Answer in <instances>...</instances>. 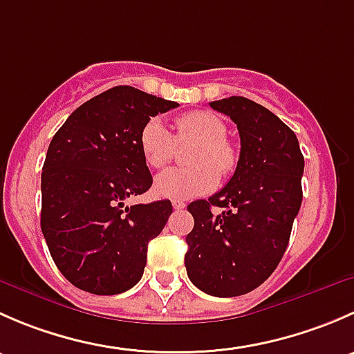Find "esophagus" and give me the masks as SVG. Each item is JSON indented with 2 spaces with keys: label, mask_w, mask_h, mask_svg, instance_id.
Masks as SVG:
<instances>
[{
  "label": "esophagus",
  "mask_w": 354,
  "mask_h": 354,
  "mask_svg": "<svg viewBox=\"0 0 354 354\" xmlns=\"http://www.w3.org/2000/svg\"><path fill=\"white\" fill-rule=\"evenodd\" d=\"M173 207L176 210H181V209H185V207H187V203H185L183 200H173Z\"/></svg>",
  "instance_id": "obj_1"
}]
</instances>
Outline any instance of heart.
<instances>
[{"label": "heart", "mask_w": 354, "mask_h": 354, "mask_svg": "<svg viewBox=\"0 0 354 354\" xmlns=\"http://www.w3.org/2000/svg\"><path fill=\"white\" fill-rule=\"evenodd\" d=\"M226 123L209 111H192L176 118V135L160 118H151L142 127L138 147L145 164L162 169L173 159L176 144H197L192 151L194 167H173L160 173L154 181L157 197L188 200L210 194L219 183L220 174H230L236 167L238 156L226 140Z\"/></svg>", "instance_id": "heart-1"}]
</instances>
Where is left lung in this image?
I'll use <instances>...</instances> for the list:
<instances>
[{"mask_svg":"<svg viewBox=\"0 0 354 354\" xmlns=\"http://www.w3.org/2000/svg\"><path fill=\"white\" fill-rule=\"evenodd\" d=\"M210 108L236 123L241 151L226 187L188 205L195 224L185 266L203 292L231 298L259 288L283 259L301 205L305 159L295 131L263 106L233 95Z\"/></svg>","mask_w":354,"mask_h":354,"instance_id":"obj_1","label":"left lung"}]
</instances>
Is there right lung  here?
I'll list each match as a JSON object with an SVG mask.
<instances>
[{"label":"right lung","mask_w":354,"mask_h":354,"mask_svg":"<svg viewBox=\"0 0 354 354\" xmlns=\"http://www.w3.org/2000/svg\"><path fill=\"white\" fill-rule=\"evenodd\" d=\"M178 106L118 85L75 109L53 137L41 176V230L59 272L78 289L118 295L142 279L149 241L173 205L124 200L152 187L138 147L142 127Z\"/></svg>","instance_id":"right-lung-1"}]
</instances>
